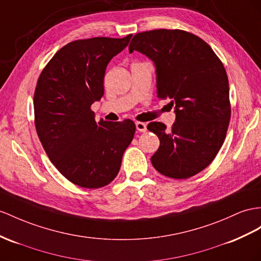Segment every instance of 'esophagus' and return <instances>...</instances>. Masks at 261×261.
<instances>
[{
    "instance_id": "obj_1",
    "label": "esophagus",
    "mask_w": 261,
    "mask_h": 261,
    "mask_svg": "<svg viewBox=\"0 0 261 261\" xmlns=\"http://www.w3.org/2000/svg\"><path fill=\"white\" fill-rule=\"evenodd\" d=\"M137 130L139 132H145L146 131V123L144 122H136Z\"/></svg>"
}]
</instances>
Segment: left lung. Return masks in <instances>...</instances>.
Returning a JSON list of instances; mask_svg holds the SVG:
<instances>
[{"mask_svg":"<svg viewBox=\"0 0 261 261\" xmlns=\"http://www.w3.org/2000/svg\"><path fill=\"white\" fill-rule=\"evenodd\" d=\"M154 64L159 99H170L175 122L148 129L160 139L151 162L161 174L189 178L208 166L222 148L230 120L229 85L224 65L202 38L181 30H154L132 38Z\"/></svg>","mask_w":261,"mask_h":261,"instance_id":"obj_1","label":"left lung"}]
</instances>
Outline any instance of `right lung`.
I'll return each mask as SVG.
<instances>
[{
  "instance_id": "add662e5",
  "label": "right lung",
  "mask_w": 261,
  "mask_h": 261,
  "mask_svg": "<svg viewBox=\"0 0 261 261\" xmlns=\"http://www.w3.org/2000/svg\"><path fill=\"white\" fill-rule=\"evenodd\" d=\"M131 37L71 42L56 53L38 78L37 136L56 169L82 188L99 189L112 182L135 136L136 124L130 119L96 122L90 109L103 96L107 66Z\"/></svg>"
}]
</instances>
